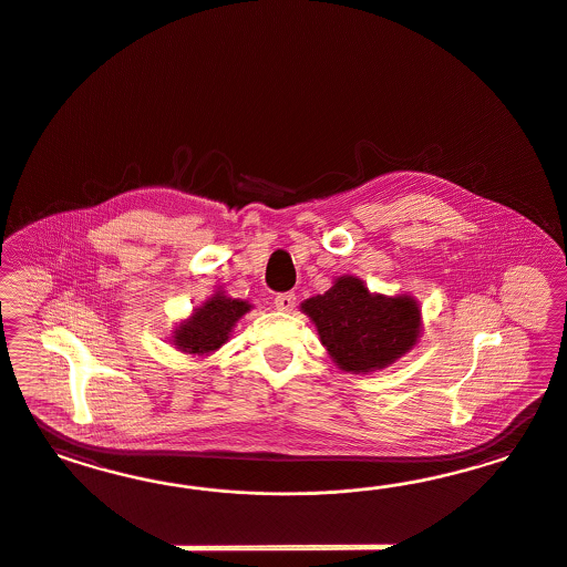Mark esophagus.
Returning a JSON list of instances; mask_svg holds the SVG:
<instances>
[{
  "label": "esophagus",
  "mask_w": 567,
  "mask_h": 567,
  "mask_svg": "<svg viewBox=\"0 0 567 567\" xmlns=\"http://www.w3.org/2000/svg\"><path fill=\"white\" fill-rule=\"evenodd\" d=\"M295 303H297L295 292H280V295L275 297V308L278 311H292Z\"/></svg>",
  "instance_id": "34e87169"
}]
</instances>
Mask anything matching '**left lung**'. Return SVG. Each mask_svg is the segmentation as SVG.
I'll list each match as a JSON object with an SVG mask.
<instances>
[{
    "label": "left lung",
    "instance_id": "1",
    "mask_svg": "<svg viewBox=\"0 0 567 567\" xmlns=\"http://www.w3.org/2000/svg\"><path fill=\"white\" fill-rule=\"evenodd\" d=\"M301 309L344 372L384 368L410 351L420 334V309L412 297L372 295L355 276H341Z\"/></svg>",
    "mask_w": 567,
    "mask_h": 567
}]
</instances>
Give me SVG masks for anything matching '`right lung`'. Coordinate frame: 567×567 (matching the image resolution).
<instances>
[{"instance_id":"right-lung-1","label":"right lung","mask_w":567,"mask_h":567,"mask_svg":"<svg viewBox=\"0 0 567 567\" xmlns=\"http://www.w3.org/2000/svg\"><path fill=\"white\" fill-rule=\"evenodd\" d=\"M245 311H249L247 301L228 299L218 292L204 308L197 309L185 324H181L174 343L178 344V349L197 355L216 351L226 343L230 328Z\"/></svg>"}]
</instances>
